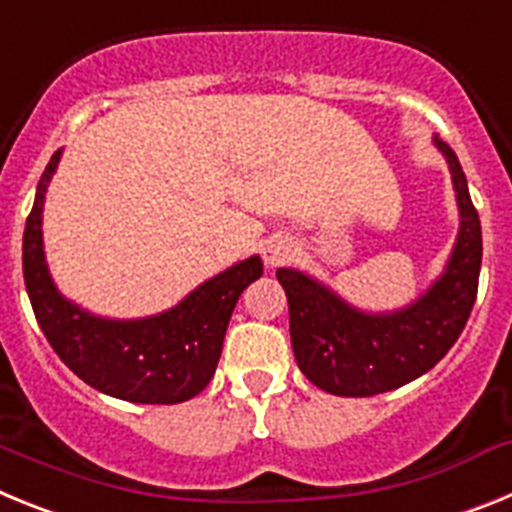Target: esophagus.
<instances>
[{
  "label": "esophagus",
  "mask_w": 512,
  "mask_h": 512,
  "mask_svg": "<svg viewBox=\"0 0 512 512\" xmlns=\"http://www.w3.org/2000/svg\"><path fill=\"white\" fill-rule=\"evenodd\" d=\"M264 261L266 266H271V269H277V266H282L284 261L292 256V243L284 241V238H271L269 243L264 246Z\"/></svg>",
  "instance_id": "esophagus-1"
}]
</instances>
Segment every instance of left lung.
I'll return each instance as SVG.
<instances>
[{"mask_svg": "<svg viewBox=\"0 0 512 512\" xmlns=\"http://www.w3.org/2000/svg\"><path fill=\"white\" fill-rule=\"evenodd\" d=\"M433 143L451 171L459 235L443 274L418 300L392 312H364L302 271L277 269L297 366L330 395L372 397L413 382L449 354L467 325L477 300L482 228L459 158L438 135Z\"/></svg>", "mask_w": 512, "mask_h": 512, "instance_id": "left-lung-1", "label": "left lung"}]
</instances>
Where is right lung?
<instances>
[{"mask_svg": "<svg viewBox=\"0 0 512 512\" xmlns=\"http://www.w3.org/2000/svg\"><path fill=\"white\" fill-rule=\"evenodd\" d=\"M58 161L61 151L40 176L22 235V274L40 330L63 364L104 395L143 405L192 400L210 384L235 302L264 264L259 256L238 261L151 318L110 320L81 310L58 292L45 264L43 202Z\"/></svg>", "mask_w": 512, "mask_h": 512, "instance_id": "add662e5", "label": "right lung"}]
</instances>
